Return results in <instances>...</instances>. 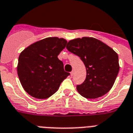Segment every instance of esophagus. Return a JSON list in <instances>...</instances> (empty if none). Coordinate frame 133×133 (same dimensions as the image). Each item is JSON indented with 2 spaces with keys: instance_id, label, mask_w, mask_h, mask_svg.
<instances>
[{
  "instance_id": "34e87169",
  "label": "esophagus",
  "mask_w": 133,
  "mask_h": 133,
  "mask_svg": "<svg viewBox=\"0 0 133 133\" xmlns=\"http://www.w3.org/2000/svg\"><path fill=\"white\" fill-rule=\"evenodd\" d=\"M74 71H73V70H72V72H70V75H71V76H73V75H74Z\"/></svg>"
}]
</instances>
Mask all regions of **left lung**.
I'll list each match as a JSON object with an SVG mask.
<instances>
[{
  "label": "left lung",
  "instance_id": "obj_1",
  "mask_svg": "<svg viewBox=\"0 0 133 133\" xmlns=\"http://www.w3.org/2000/svg\"><path fill=\"white\" fill-rule=\"evenodd\" d=\"M66 48L78 56L86 68L85 81L76 86L80 94L94 99L109 92L119 72L117 54L101 41L88 37L70 40Z\"/></svg>",
  "mask_w": 133,
  "mask_h": 133
}]
</instances>
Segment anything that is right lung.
<instances>
[{
  "label": "right lung",
  "mask_w": 133,
  "mask_h": 133,
  "mask_svg": "<svg viewBox=\"0 0 133 133\" xmlns=\"http://www.w3.org/2000/svg\"><path fill=\"white\" fill-rule=\"evenodd\" d=\"M66 44L63 38L47 37L33 43L20 53L17 72L22 86L30 96L38 99L49 98L70 75L58 59Z\"/></svg>",
  "instance_id": "1"
}]
</instances>
